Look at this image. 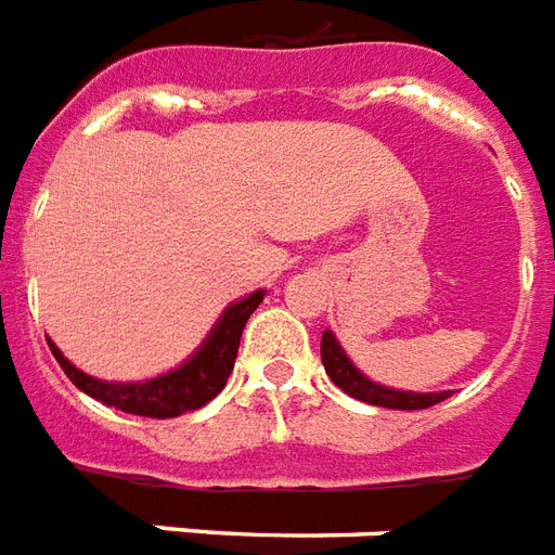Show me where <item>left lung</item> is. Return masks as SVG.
Listing matches in <instances>:
<instances>
[{
	"label": "left lung",
	"instance_id": "1",
	"mask_svg": "<svg viewBox=\"0 0 555 555\" xmlns=\"http://www.w3.org/2000/svg\"><path fill=\"white\" fill-rule=\"evenodd\" d=\"M321 361L335 387H340L347 396L358 398V401L372 403V406H387V410H427V406H436L444 398H450V392H401V389L380 387V384L366 378L349 361L347 352L340 349L338 338L330 330L323 332L321 338Z\"/></svg>",
	"mask_w": 555,
	"mask_h": 555
}]
</instances>
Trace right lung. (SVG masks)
Instances as JSON below:
<instances>
[{"instance_id": "right-lung-1", "label": "right lung", "mask_w": 555, "mask_h": 555, "mask_svg": "<svg viewBox=\"0 0 555 555\" xmlns=\"http://www.w3.org/2000/svg\"><path fill=\"white\" fill-rule=\"evenodd\" d=\"M266 292H251L249 298L237 300L220 314L215 330L208 332L203 347L177 370L157 375L149 380H134V384H117V380H100L94 375H86L77 370L65 354L56 349L53 340H48L53 358L62 366V372L74 380V387L82 389L86 396L96 398L105 406L122 410L128 415H145V418H177L189 410H201L203 403L225 387V380L234 370V358L241 347L243 326L249 321Z\"/></svg>"}]
</instances>
